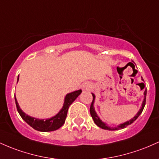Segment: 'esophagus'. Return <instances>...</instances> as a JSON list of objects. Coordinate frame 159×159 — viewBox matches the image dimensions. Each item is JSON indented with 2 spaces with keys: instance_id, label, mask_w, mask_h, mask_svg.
Returning a JSON list of instances; mask_svg holds the SVG:
<instances>
[{
  "instance_id": "1",
  "label": "esophagus",
  "mask_w": 159,
  "mask_h": 159,
  "mask_svg": "<svg viewBox=\"0 0 159 159\" xmlns=\"http://www.w3.org/2000/svg\"><path fill=\"white\" fill-rule=\"evenodd\" d=\"M90 88V84L89 82H85L82 86V88L84 90H88Z\"/></svg>"
}]
</instances>
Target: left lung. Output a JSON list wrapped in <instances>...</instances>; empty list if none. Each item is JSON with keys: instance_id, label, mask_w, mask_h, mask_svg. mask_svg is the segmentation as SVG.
Wrapping results in <instances>:
<instances>
[{"instance_id": "8db88e82", "label": "left lung", "mask_w": 159, "mask_h": 159, "mask_svg": "<svg viewBox=\"0 0 159 159\" xmlns=\"http://www.w3.org/2000/svg\"><path fill=\"white\" fill-rule=\"evenodd\" d=\"M92 96H93V100H92L91 105H90V115H91L92 118H93V120L94 121V123H95L96 125H97L98 127H99V128H100L105 129V130H120V129L125 128H126V127H128V125H131V124L133 123V122L135 121V120L137 119V118H138L139 116H140V114H141V113H142L143 110L144 106H145V105H146V90L144 91V99H143V101L142 107H141V109H139V111H138V113H137V114L136 115V116H134L131 120H130V121L125 122V123H124V124H121V125H118V127H116V128H110V127H108L107 125H106V124L104 123V122H102V121H101L100 118H99V117L97 116V113H96L95 110H94V107H93V102H94V99H95V95H94L93 93H92Z\"/></svg>"}]
</instances>
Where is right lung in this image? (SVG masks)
Here are the masks:
<instances>
[{
    "mask_svg": "<svg viewBox=\"0 0 159 159\" xmlns=\"http://www.w3.org/2000/svg\"><path fill=\"white\" fill-rule=\"evenodd\" d=\"M19 80V76H18ZM81 93V90H76V91L72 92V93H68L65 98V102H64L63 107L61 109L60 112L53 118L46 119L44 121L43 119H38V118H32V117L29 116L23 112L19 106L18 102H17L16 99L15 97L16 105V109L18 111L19 114L22 117V119L25 121L28 125H29L31 128L34 130H38V131L48 132V131H53V130H57L62 125H64L66 121V118L67 116L68 109H69V106L72 103L77 97Z\"/></svg>",
    "mask_w": 159,
    "mask_h": 159,
    "instance_id": "right-lung-1",
    "label": "right lung"
}]
</instances>
